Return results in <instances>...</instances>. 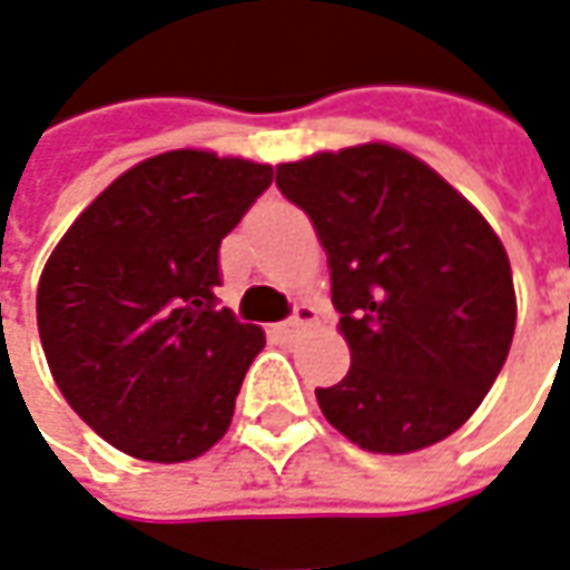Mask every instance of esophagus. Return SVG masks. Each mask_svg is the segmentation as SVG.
<instances>
[{
  "label": "esophagus",
  "mask_w": 570,
  "mask_h": 570,
  "mask_svg": "<svg viewBox=\"0 0 570 570\" xmlns=\"http://www.w3.org/2000/svg\"><path fill=\"white\" fill-rule=\"evenodd\" d=\"M317 321V312H315V305H296V312H293V317H286L284 324L277 327V334L284 336V340H293L296 334H302L305 327H312Z\"/></svg>",
  "instance_id": "esophagus-1"
}]
</instances>
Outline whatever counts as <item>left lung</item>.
<instances>
[{"label":"left lung","mask_w":570,"mask_h":570,"mask_svg":"<svg viewBox=\"0 0 570 570\" xmlns=\"http://www.w3.org/2000/svg\"><path fill=\"white\" fill-rule=\"evenodd\" d=\"M277 187L312 218L350 374L315 390L355 446L405 455L474 415L514 336L505 246L462 193L386 142L277 165Z\"/></svg>","instance_id":"8db88e82"}]
</instances>
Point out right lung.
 Here are the masks:
<instances>
[{
    "label": "right lung",
    "instance_id": "obj_1",
    "mask_svg": "<svg viewBox=\"0 0 570 570\" xmlns=\"http://www.w3.org/2000/svg\"><path fill=\"white\" fill-rule=\"evenodd\" d=\"M274 168L174 149L124 171L73 220L37 289L42 352L61 396L142 462H189L230 428L265 346L218 305V249Z\"/></svg>",
    "mask_w": 570,
    "mask_h": 570
}]
</instances>
